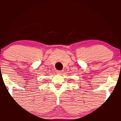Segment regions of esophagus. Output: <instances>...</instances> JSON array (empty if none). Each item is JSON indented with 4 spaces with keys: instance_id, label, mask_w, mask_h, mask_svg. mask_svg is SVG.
Masks as SVG:
<instances>
[{
    "instance_id": "obj_1",
    "label": "esophagus",
    "mask_w": 121,
    "mask_h": 121,
    "mask_svg": "<svg viewBox=\"0 0 121 121\" xmlns=\"http://www.w3.org/2000/svg\"><path fill=\"white\" fill-rule=\"evenodd\" d=\"M62 70H56V73H57V74H61L62 73Z\"/></svg>"
}]
</instances>
